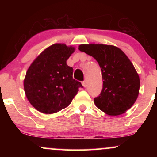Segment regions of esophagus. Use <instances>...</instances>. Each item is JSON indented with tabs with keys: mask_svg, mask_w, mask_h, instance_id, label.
I'll use <instances>...</instances> for the list:
<instances>
[{
	"mask_svg": "<svg viewBox=\"0 0 157 157\" xmlns=\"http://www.w3.org/2000/svg\"><path fill=\"white\" fill-rule=\"evenodd\" d=\"M82 86H83L85 88H86V87H87V81H86V80H84V81H82Z\"/></svg>",
	"mask_w": 157,
	"mask_h": 157,
	"instance_id": "34e87169",
	"label": "esophagus"
}]
</instances>
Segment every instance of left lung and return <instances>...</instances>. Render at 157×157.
Wrapping results in <instances>:
<instances>
[{
    "label": "left lung",
    "instance_id": "obj_1",
    "mask_svg": "<svg viewBox=\"0 0 157 157\" xmlns=\"http://www.w3.org/2000/svg\"><path fill=\"white\" fill-rule=\"evenodd\" d=\"M79 50L93 57L101 68L102 89L94 99L99 109L111 116L125 113L134 105L140 90V77L121 49L103 44L80 45Z\"/></svg>",
    "mask_w": 157,
    "mask_h": 157
}]
</instances>
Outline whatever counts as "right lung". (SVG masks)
Returning a JSON list of instances; mask_svg holds the SVG:
<instances>
[{
  "mask_svg": "<svg viewBox=\"0 0 157 157\" xmlns=\"http://www.w3.org/2000/svg\"><path fill=\"white\" fill-rule=\"evenodd\" d=\"M75 48L56 44L45 49L27 70L24 91L30 103L37 111L53 113L71 102L80 82L73 79V68L66 64Z\"/></svg>",
  "mask_w": 157,
  "mask_h": 157,
  "instance_id": "right-lung-1",
  "label": "right lung"
}]
</instances>
